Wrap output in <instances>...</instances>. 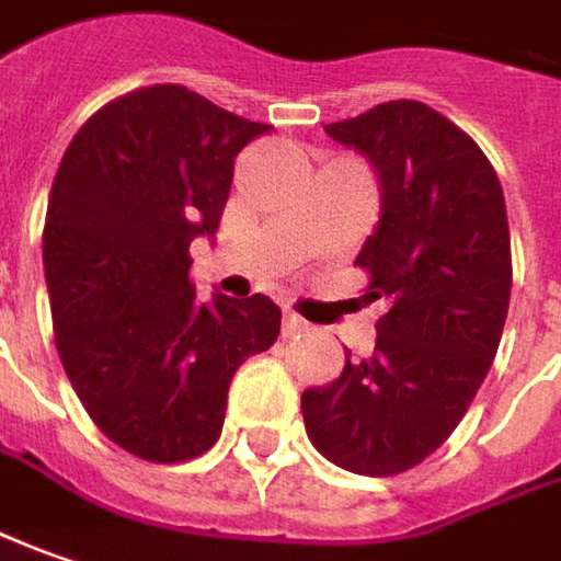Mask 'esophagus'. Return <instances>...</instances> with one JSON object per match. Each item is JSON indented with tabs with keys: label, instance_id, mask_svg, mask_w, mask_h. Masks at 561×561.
<instances>
[{
	"label": "esophagus",
	"instance_id": "obj_1",
	"mask_svg": "<svg viewBox=\"0 0 561 561\" xmlns=\"http://www.w3.org/2000/svg\"><path fill=\"white\" fill-rule=\"evenodd\" d=\"M305 332H310V323L301 313H295V310L282 313V335H305Z\"/></svg>",
	"mask_w": 561,
	"mask_h": 561
}]
</instances>
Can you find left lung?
I'll return each instance as SVG.
<instances>
[{"label":"left lung","instance_id":"obj_1","mask_svg":"<svg viewBox=\"0 0 561 561\" xmlns=\"http://www.w3.org/2000/svg\"><path fill=\"white\" fill-rule=\"evenodd\" d=\"M374 162L377 232L354 266L386 298L377 348L301 396L310 443L332 465L392 477L439 449L474 402L512 298V241L496 169L455 122L392 100L327 125Z\"/></svg>","mask_w":561,"mask_h":561}]
</instances>
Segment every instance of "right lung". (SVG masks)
Listing matches in <instances>:
<instances>
[{"label":"right lung","mask_w":561,"mask_h":561,"mask_svg":"<svg viewBox=\"0 0 561 561\" xmlns=\"http://www.w3.org/2000/svg\"><path fill=\"white\" fill-rule=\"evenodd\" d=\"M270 128L153 84L93 112L59 162L43 226L56 348L90 421L144 461L204 455L234 370L279 335L266 295L204 305L187 251L219 229L234 157Z\"/></svg>","instance_id":"right-lung-1"}]
</instances>
